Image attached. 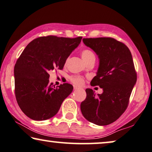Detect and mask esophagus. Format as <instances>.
Returning a JSON list of instances; mask_svg holds the SVG:
<instances>
[{"label":"esophagus","mask_w":152,"mask_h":152,"mask_svg":"<svg viewBox=\"0 0 152 152\" xmlns=\"http://www.w3.org/2000/svg\"><path fill=\"white\" fill-rule=\"evenodd\" d=\"M77 89H79V88L75 86H74V90H77Z\"/></svg>","instance_id":"obj_1"}]
</instances>
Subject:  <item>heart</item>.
<instances>
[{
	"label": "heart",
	"mask_w": 152,
	"mask_h": 152,
	"mask_svg": "<svg viewBox=\"0 0 152 152\" xmlns=\"http://www.w3.org/2000/svg\"><path fill=\"white\" fill-rule=\"evenodd\" d=\"M81 58H83V61L86 63L91 60H95V55L91 50L88 49H83L81 51ZM70 81L73 83V84L78 86H81L83 85V82H84V80L82 77L79 76H71L70 77Z\"/></svg>",
	"instance_id": "1"
}]
</instances>
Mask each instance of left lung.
Returning <instances> with one entry per match:
<instances>
[{
  "instance_id": "8db88e82",
  "label": "left lung",
  "mask_w": 152,
  "mask_h": 152,
  "mask_svg": "<svg viewBox=\"0 0 152 152\" xmlns=\"http://www.w3.org/2000/svg\"><path fill=\"white\" fill-rule=\"evenodd\" d=\"M83 43L94 50L99 58L97 74L91 85L103 88L96 95L88 88L86 98L81 103V111L88 121L107 125L118 119L126 110L137 74L131 52L124 43L104 37L83 38Z\"/></svg>"
}]
</instances>
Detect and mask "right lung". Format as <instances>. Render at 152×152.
Masks as SVG:
<instances>
[{
	"instance_id": "right-lung-1",
	"label": "right lung",
	"mask_w": 152,
	"mask_h": 152,
	"mask_svg": "<svg viewBox=\"0 0 152 152\" xmlns=\"http://www.w3.org/2000/svg\"><path fill=\"white\" fill-rule=\"evenodd\" d=\"M81 38L39 37L31 42L20 56L14 66L15 95L20 108L28 118L44 121L53 117L72 92L73 87L70 83L56 87L49 83V71L63 69Z\"/></svg>"
}]
</instances>
